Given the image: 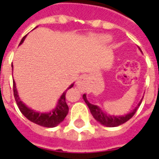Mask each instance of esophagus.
I'll return each mask as SVG.
<instances>
[{"instance_id": "34e87169", "label": "esophagus", "mask_w": 159, "mask_h": 159, "mask_svg": "<svg viewBox=\"0 0 159 159\" xmlns=\"http://www.w3.org/2000/svg\"><path fill=\"white\" fill-rule=\"evenodd\" d=\"M77 86H78L80 89H84V88L86 87V77H80V79H79L78 81H77Z\"/></svg>"}]
</instances>
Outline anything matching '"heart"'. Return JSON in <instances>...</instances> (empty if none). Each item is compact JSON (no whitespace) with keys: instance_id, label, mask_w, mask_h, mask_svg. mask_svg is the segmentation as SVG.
I'll use <instances>...</instances> for the list:
<instances>
[{"instance_id":"1","label":"heart","mask_w":159,"mask_h":159,"mask_svg":"<svg viewBox=\"0 0 159 159\" xmlns=\"http://www.w3.org/2000/svg\"><path fill=\"white\" fill-rule=\"evenodd\" d=\"M101 40L102 41H108L109 40V37L108 36H102Z\"/></svg>"}]
</instances>
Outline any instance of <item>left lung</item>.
Masks as SVG:
<instances>
[{
  "label": "left lung",
  "mask_w": 159,
  "mask_h": 159,
  "mask_svg": "<svg viewBox=\"0 0 159 159\" xmlns=\"http://www.w3.org/2000/svg\"><path fill=\"white\" fill-rule=\"evenodd\" d=\"M83 99L85 102L88 104L89 110H90V112L93 115V117L95 118L96 121H98L100 124L102 125L108 126V127H114V126H118V125H122L124 124L125 122L128 121L129 119H131L132 117L134 115V113L136 112L138 107L141 105V102L143 101V99L140 101V102L138 103L137 107H135L131 112L128 113V114H125L123 116H113V115H109L107 113L103 112L100 109V107H98L97 105L95 104H92L90 103L88 99H87V95L86 94L83 95Z\"/></svg>",
  "instance_id": "1"
}]
</instances>
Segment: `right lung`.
I'll return each mask as SVG.
<instances>
[{
    "label": "right lung",
    "mask_w": 159,
    "mask_h": 159,
    "mask_svg": "<svg viewBox=\"0 0 159 159\" xmlns=\"http://www.w3.org/2000/svg\"><path fill=\"white\" fill-rule=\"evenodd\" d=\"M25 36L20 41V44L24 42ZM13 68V65H12ZM74 84H71L68 89H66L63 93V95L60 96L59 100L57 102V104L55 109H53L51 111L49 112H39L36 111L34 110L30 109L29 107H27L23 102L21 101L17 90L16 88V83L15 81H13V91H14V96H15V100L16 102V104L19 108L20 111L22 114L29 119L30 121L34 122L37 125H41V126H45V127H55L57 125H59L64 118L66 117V115L68 114L69 111V107L67 105L66 102H65V95H66V91L68 89H71L73 87Z\"/></svg>",
    "instance_id": "1"
}]
</instances>
